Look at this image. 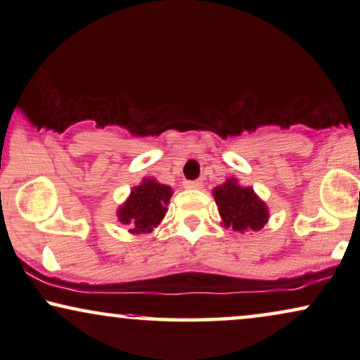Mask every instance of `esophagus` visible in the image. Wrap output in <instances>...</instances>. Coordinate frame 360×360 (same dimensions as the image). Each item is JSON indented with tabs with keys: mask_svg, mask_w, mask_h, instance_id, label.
I'll return each instance as SVG.
<instances>
[{
	"mask_svg": "<svg viewBox=\"0 0 360 360\" xmlns=\"http://www.w3.org/2000/svg\"><path fill=\"white\" fill-rule=\"evenodd\" d=\"M183 186L186 189H201L202 183L201 181H184Z\"/></svg>",
	"mask_w": 360,
	"mask_h": 360,
	"instance_id": "esophagus-1",
	"label": "esophagus"
}]
</instances>
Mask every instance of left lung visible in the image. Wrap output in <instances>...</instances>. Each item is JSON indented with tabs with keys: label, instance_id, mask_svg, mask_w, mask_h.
<instances>
[{
	"label": "left lung",
	"instance_id": "1",
	"mask_svg": "<svg viewBox=\"0 0 360 360\" xmlns=\"http://www.w3.org/2000/svg\"><path fill=\"white\" fill-rule=\"evenodd\" d=\"M212 194L219 206V216L224 227H233V231L238 233L259 231L269 219L266 202L257 198L252 188L239 186L236 177L226 179L224 184L214 188Z\"/></svg>",
	"mask_w": 360,
	"mask_h": 360
}]
</instances>
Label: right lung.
Listing matches in <instances>:
<instances>
[{"label":"right lung","instance_id":"add662e5","mask_svg":"<svg viewBox=\"0 0 360 360\" xmlns=\"http://www.w3.org/2000/svg\"><path fill=\"white\" fill-rule=\"evenodd\" d=\"M171 195L169 186L144 177L143 183L133 188L126 202L117 209V219L127 226L131 234L151 233L153 227L165 219Z\"/></svg>","mask_w":360,"mask_h":360}]
</instances>
